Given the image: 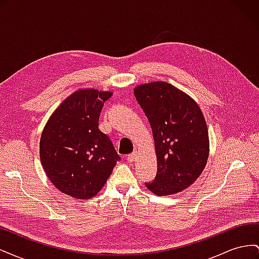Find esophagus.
<instances>
[{
	"mask_svg": "<svg viewBox=\"0 0 259 259\" xmlns=\"http://www.w3.org/2000/svg\"><path fill=\"white\" fill-rule=\"evenodd\" d=\"M136 158H137V152H133V153L127 155V161L128 162H134L136 160Z\"/></svg>",
	"mask_w": 259,
	"mask_h": 259,
	"instance_id": "1",
	"label": "esophagus"
}]
</instances>
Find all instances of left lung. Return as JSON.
Wrapping results in <instances>:
<instances>
[{
	"label": "left lung",
	"mask_w": 259,
	"mask_h": 259,
	"mask_svg": "<svg viewBox=\"0 0 259 259\" xmlns=\"http://www.w3.org/2000/svg\"><path fill=\"white\" fill-rule=\"evenodd\" d=\"M138 104L150 123L158 171L147 188L156 195L183 191L195 182L208 158V132L195 101L165 82L139 85Z\"/></svg>",
	"instance_id": "obj_1"
}]
</instances>
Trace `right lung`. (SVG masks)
<instances>
[{
  "label": "right lung",
  "instance_id": "right-lung-1",
  "mask_svg": "<svg viewBox=\"0 0 259 259\" xmlns=\"http://www.w3.org/2000/svg\"><path fill=\"white\" fill-rule=\"evenodd\" d=\"M111 95L93 89L75 92L56 109L43 130V168L53 185L70 197H95L121 160L110 138L98 128L100 112Z\"/></svg>",
  "mask_w": 259,
  "mask_h": 259
}]
</instances>
